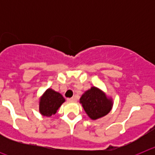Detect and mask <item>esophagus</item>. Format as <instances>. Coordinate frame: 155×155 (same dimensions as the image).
I'll return each instance as SVG.
<instances>
[{"mask_svg": "<svg viewBox=\"0 0 155 155\" xmlns=\"http://www.w3.org/2000/svg\"><path fill=\"white\" fill-rule=\"evenodd\" d=\"M68 101L70 102H74L75 101V98H68Z\"/></svg>", "mask_w": 155, "mask_h": 155, "instance_id": "esophagus-1", "label": "esophagus"}]
</instances>
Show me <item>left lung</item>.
Here are the masks:
<instances>
[{
    "label": "left lung",
    "mask_w": 155,
    "mask_h": 155,
    "mask_svg": "<svg viewBox=\"0 0 155 155\" xmlns=\"http://www.w3.org/2000/svg\"><path fill=\"white\" fill-rule=\"evenodd\" d=\"M80 103L85 113L93 120L106 116L113 108V98L107 97L106 94L97 87H91L82 94Z\"/></svg>",
    "instance_id": "1"
}]
</instances>
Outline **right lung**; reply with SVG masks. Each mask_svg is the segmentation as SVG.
<instances>
[{
	"label": "right lung",
	"mask_w": 155,
	"mask_h": 155,
	"mask_svg": "<svg viewBox=\"0 0 155 155\" xmlns=\"http://www.w3.org/2000/svg\"><path fill=\"white\" fill-rule=\"evenodd\" d=\"M65 99L61 94L48 88L39 98V110L41 115L50 117L56 114Z\"/></svg>",
	"instance_id": "1"
}]
</instances>
